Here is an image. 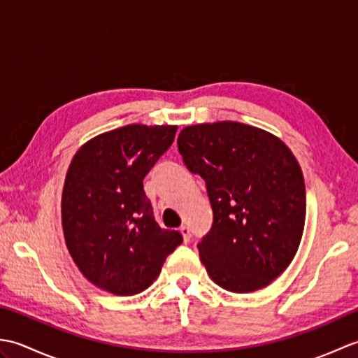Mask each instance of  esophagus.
Here are the masks:
<instances>
[{
    "label": "esophagus",
    "mask_w": 358,
    "mask_h": 358,
    "mask_svg": "<svg viewBox=\"0 0 358 358\" xmlns=\"http://www.w3.org/2000/svg\"><path fill=\"white\" fill-rule=\"evenodd\" d=\"M180 232H181V235H183L185 241H189V240H191V237H192V234H191V227H189V226H181V227H180Z\"/></svg>",
    "instance_id": "34e87169"
}]
</instances>
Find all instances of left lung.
I'll return each instance as SVG.
<instances>
[{
  "instance_id": "left-lung-1",
  "label": "left lung",
  "mask_w": 358,
  "mask_h": 358,
  "mask_svg": "<svg viewBox=\"0 0 358 358\" xmlns=\"http://www.w3.org/2000/svg\"><path fill=\"white\" fill-rule=\"evenodd\" d=\"M177 143L214 212L199 243L209 277L237 294L268 286L292 262L305 229V181L292 152L275 135L234 121L185 127Z\"/></svg>"
}]
</instances>
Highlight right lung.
<instances>
[{
    "mask_svg": "<svg viewBox=\"0 0 358 358\" xmlns=\"http://www.w3.org/2000/svg\"><path fill=\"white\" fill-rule=\"evenodd\" d=\"M177 126L131 124L87 141L66 175L67 249L90 283L115 295L148 289L183 243L159 227L143 180L173 143Z\"/></svg>",
    "mask_w": 358,
    "mask_h": 358,
    "instance_id": "1",
    "label": "right lung"
}]
</instances>
